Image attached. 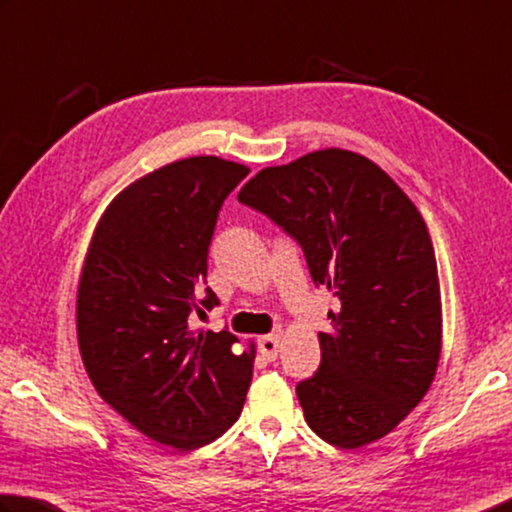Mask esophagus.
<instances>
[{
    "mask_svg": "<svg viewBox=\"0 0 512 512\" xmlns=\"http://www.w3.org/2000/svg\"><path fill=\"white\" fill-rule=\"evenodd\" d=\"M280 342H282L280 333H268V336H262L257 340L259 353H262L266 360H275L277 353H280Z\"/></svg>",
    "mask_w": 512,
    "mask_h": 512,
    "instance_id": "34e87169",
    "label": "esophagus"
}]
</instances>
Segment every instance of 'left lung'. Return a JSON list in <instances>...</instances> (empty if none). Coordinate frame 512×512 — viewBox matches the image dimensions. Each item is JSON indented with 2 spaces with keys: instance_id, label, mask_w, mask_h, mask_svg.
<instances>
[{
  "instance_id": "8db88e82",
  "label": "left lung",
  "mask_w": 512,
  "mask_h": 512,
  "mask_svg": "<svg viewBox=\"0 0 512 512\" xmlns=\"http://www.w3.org/2000/svg\"><path fill=\"white\" fill-rule=\"evenodd\" d=\"M237 199L302 246L315 284L340 300L320 369L295 387L311 430L353 450L421 403L441 358V291L421 212L367 156L329 147L264 167Z\"/></svg>"
}]
</instances>
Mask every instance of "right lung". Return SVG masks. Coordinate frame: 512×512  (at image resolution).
<instances>
[{
  "label": "right lung",
  "mask_w": 512,
  "mask_h": 512,
  "mask_svg": "<svg viewBox=\"0 0 512 512\" xmlns=\"http://www.w3.org/2000/svg\"><path fill=\"white\" fill-rule=\"evenodd\" d=\"M250 170L190 156L136 179L102 212L82 264L76 329L96 392L152 441L201 448L237 421L255 345L194 331L221 203ZM204 309L219 304L206 288Z\"/></svg>",
  "instance_id": "add662e5"
}]
</instances>
